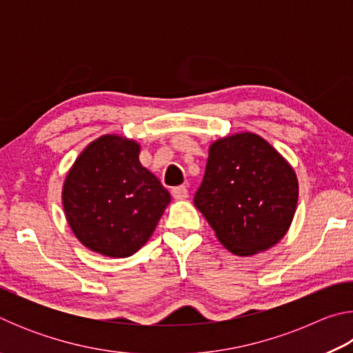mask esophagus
<instances>
[{"label":"esophagus","instance_id":"esophagus-1","mask_svg":"<svg viewBox=\"0 0 353 353\" xmlns=\"http://www.w3.org/2000/svg\"><path fill=\"white\" fill-rule=\"evenodd\" d=\"M172 198L174 199H187L188 198V188L185 185H181V187L172 188Z\"/></svg>","mask_w":353,"mask_h":353}]
</instances>
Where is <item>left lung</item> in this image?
<instances>
[{
    "mask_svg": "<svg viewBox=\"0 0 353 353\" xmlns=\"http://www.w3.org/2000/svg\"><path fill=\"white\" fill-rule=\"evenodd\" d=\"M297 196L282 155L259 135L236 134L210 146L194 205L230 252L252 255L282 240Z\"/></svg>",
    "mask_w": 353,
    "mask_h": 353,
    "instance_id": "1",
    "label": "left lung"
}]
</instances>
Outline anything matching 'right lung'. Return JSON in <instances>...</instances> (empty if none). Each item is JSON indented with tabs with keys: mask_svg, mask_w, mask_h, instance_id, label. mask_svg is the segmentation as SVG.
<instances>
[{
	"mask_svg": "<svg viewBox=\"0 0 353 353\" xmlns=\"http://www.w3.org/2000/svg\"><path fill=\"white\" fill-rule=\"evenodd\" d=\"M132 140L104 135L77 157L63 185L70 227L88 249L123 259L135 254L171 201L168 191L139 160Z\"/></svg>",
	"mask_w": 353,
	"mask_h": 353,
	"instance_id": "add662e5",
	"label": "right lung"
}]
</instances>
